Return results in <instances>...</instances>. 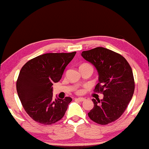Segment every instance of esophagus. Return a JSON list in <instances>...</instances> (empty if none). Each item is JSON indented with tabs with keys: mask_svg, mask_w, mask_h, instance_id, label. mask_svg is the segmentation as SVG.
Returning <instances> with one entry per match:
<instances>
[{
	"mask_svg": "<svg viewBox=\"0 0 149 149\" xmlns=\"http://www.w3.org/2000/svg\"><path fill=\"white\" fill-rule=\"evenodd\" d=\"M76 100H78V101H79V102H83V101H84V100H86L84 98H76Z\"/></svg>",
	"mask_w": 149,
	"mask_h": 149,
	"instance_id": "obj_1",
	"label": "esophagus"
}]
</instances>
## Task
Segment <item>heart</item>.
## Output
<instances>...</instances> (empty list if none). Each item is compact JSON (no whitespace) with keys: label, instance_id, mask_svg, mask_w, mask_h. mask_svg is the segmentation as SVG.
Listing matches in <instances>:
<instances>
[{"label":"heart","instance_id":"heart-1","mask_svg":"<svg viewBox=\"0 0 149 149\" xmlns=\"http://www.w3.org/2000/svg\"><path fill=\"white\" fill-rule=\"evenodd\" d=\"M77 93H80V91H78V92H77Z\"/></svg>","mask_w":149,"mask_h":149}]
</instances>
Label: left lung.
Listing matches in <instances>:
<instances>
[{"mask_svg": "<svg viewBox=\"0 0 149 149\" xmlns=\"http://www.w3.org/2000/svg\"><path fill=\"white\" fill-rule=\"evenodd\" d=\"M82 57L95 67L98 83L95 92L103 94V98H93L94 107L88 115L96 123L107 125L121 116L134 92L132 68L121 54L103 47L81 53Z\"/></svg>", "mask_w": 149, "mask_h": 149, "instance_id": "1", "label": "left lung"}]
</instances>
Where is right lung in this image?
<instances>
[{
    "mask_svg": "<svg viewBox=\"0 0 149 149\" xmlns=\"http://www.w3.org/2000/svg\"><path fill=\"white\" fill-rule=\"evenodd\" d=\"M75 53H46L22 67L17 80V92L23 107L34 121L51 125L64 116L72 98L54 100L52 86L61 79Z\"/></svg>",
    "mask_w": 149,
    "mask_h": 149,
    "instance_id": "obj_1",
    "label": "right lung"
}]
</instances>
